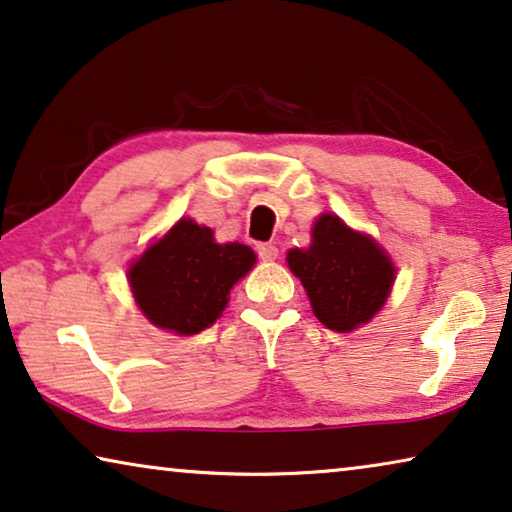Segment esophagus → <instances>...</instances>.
I'll return each mask as SVG.
<instances>
[{
  "mask_svg": "<svg viewBox=\"0 0 512 512\" xmlns=\"http://www.w3.org/2000/svg\"><path fill=\"white\" fill-rule=\"evenodd\" d=\"M257 255L264 259V262H273L278 257V248L273 243H257Z\"/></svg>",
  "mask_w": 512,
  "mask_h": 512,
  "instance_id": "1",
  "label": "esophagus"
}]
</instances>
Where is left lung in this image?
<instances>
[{
  "label": "left lung",
  "mask_w": 512,
  "mask_h": 512,
  "mask_svg": "<svg viewBox=\"0 0 512 512\" xmlns=\"http://www.w3.org/2000/svg\"><path fill=\"white\" fill-rule=\"evenodd\" d=\"M287 264L301 278L315 317L326 329L340 333L368 324L384 305L395 278L384 250L331 213H324L312 227L310 248L289 250Z\"/></svg>",
  "instance_id": "obj_1"
}]
</instances>
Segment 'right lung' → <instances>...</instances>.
<instances>
[{
  "mask_svg": "<svg viewBox=\"0 0 512 512\" xmlns=\"http://www.w3.org/2000/svg\"><path fill=\"white\" fill-rule=\"evenodd\" d=\"M255 264L243 243H216L209 227L181 218L128 271L135 301L151 324L193 335L211 326L234 282Z\"/></svg>",
  "mask_w": 512,
  "mask_h": 512,
  "instance_id": "right-lung-1",
  "label": "right lung"
}]
</instances>
